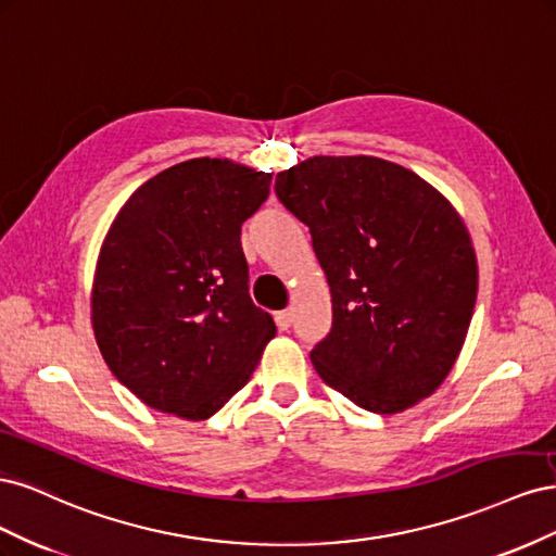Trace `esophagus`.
<instances>
[{"label": "esophagus", "mask_w": 556, "mask_h": 556, "mask_svg": "<svg viewBox=\"0 0 556 556\" xmlns=\"http://www.w3.org/2000/svg\"><path fill=\"white\" fill-rule=\"evenodd\" d=\"M276 325H278L280 331L290 329V325H292V311H278L276 313Z\"/></svg>", "instance_id": "esophagus-1"}]
</instances>
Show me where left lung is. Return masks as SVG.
I'll use <instances>...</instances> for the list:
<instances>
[{
	"instance_id": "1",
	"label": "left lung",
	"mask_w": 556,
	"mask_h": 556,
	"mask_svg": "<svg viewBox=\"0 0 556 556\" xmlns=\"http://www.w3.org/2000/svg\"><path fill=\"white\" fill-rule=\"evenodd\" d=\"M311 229L333 323L311 362L359 408L392 415L452 371L478 296V262L450 201L380 157H311L276 176Z\"/></svg>"
}]
</instances>
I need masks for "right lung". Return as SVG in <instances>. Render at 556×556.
Masks as SVG:
<instances>
[{
	"label": "right lung",
	"mask_w": 556,
	"mask_h": 556,
	"mask_svg": "<svg viewBox=\"0 0 556 556\" xmlns=\"http://www.w3.org/2000/svg\"><path fill=\"white\" fill-rule=\"evenodd\" d=\"M271 174L231 160L169 166L134 192L99 250L92 329L146 406L208 419L250 380L274 317L252 304L241 225Z\"/></svg>",
	"instance_id": "add662e5"
}]
</instances>
